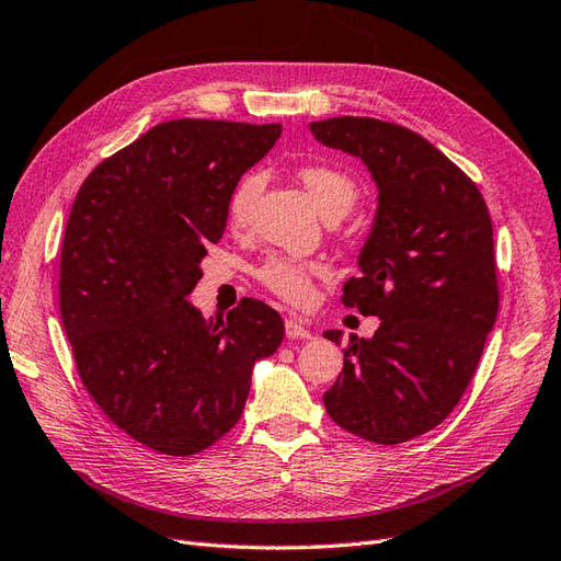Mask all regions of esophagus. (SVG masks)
I'll list each match as a JSON object with an SVG mask.
<instances>
[{"instance_id": "obj_1", "label": "esophagus", "mask_w": 561, "mask_h": 561, "mask_svg": "<svg viewBox=\"0 0 561 561\" xmlns=\"http://www.w3.org/2000/svg\"><path fill=\"white\" fill-rule=\"evenodd\" d=\"M285 336L287 339H311V332L301 325V320L290 316L285 318Z\"/></svg>"}]
</instances>
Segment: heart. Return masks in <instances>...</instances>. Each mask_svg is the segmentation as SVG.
Wrapping results in <instances>:
<instances>
[{"label":"heart","mask_w":561,"mask_h":561,"mask_svg":"<svg viewBox=\"0 0 561 561\" xmlns=\"http://www.w3.org/2000/svg\"><path fill=\"white\" fill-rule=\"evenodd\" d=\"M299 180L304 190L313 198L316 208L328 219H342L360 198V184L346 171L334 165L307 163L299 168ZM262 190V173H245L227 198V222L231 229L248 225L250 210ZM330 271L322 262L297 260V257H271L257 268V280L271 295L293 304V307H309L313 301L316 283L328 278Z\"/></svg>","instance_id":"heart-1"}]
</instances>
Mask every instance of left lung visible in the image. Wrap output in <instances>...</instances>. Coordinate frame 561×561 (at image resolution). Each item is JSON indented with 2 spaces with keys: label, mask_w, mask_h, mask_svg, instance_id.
<instances>
[{
  "label": "left lung",
  "mask_w": 561,
  "mask_h": 561,
  "mask_svg": "<svg viewBox=\"0 0 561 561\" xmlns=\"http://www.w3.org/2000/svg\"><path fill=\"white\" fill-rule=\"evenodd\" d=\"M311 133L360 157L379 186L360 276L342 301L381 325L371 339H348L322 402L344 431L400 445L451 414L482 358L499 313L491 217L478 184L410 128L336 116ZM325 336L339 344L342 332Z\"/></svg>",
  "instance_id": "obj_1"
}]
</instances>
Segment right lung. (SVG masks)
<instances>
[{
	"label": "right lung",
	"mask_w": 561,
	"mask_h": 561,
	"mask_svg": "<svg viewBox=\"0 0 561 561\" xmlns=\"http://www.w3.org/2000/svg\"><path fill=\"white\" fill-rule=\"evenodd\" d=\"M280 124L173 118L98 163L60 252V316L83 388L135 443L192 456L239 423L252 365L283 342L280 316L241 299L227 322L196 311L206 245L233 184Z\"/></svg>",
	"instance_id": "add662e5"
}]
</instances>
